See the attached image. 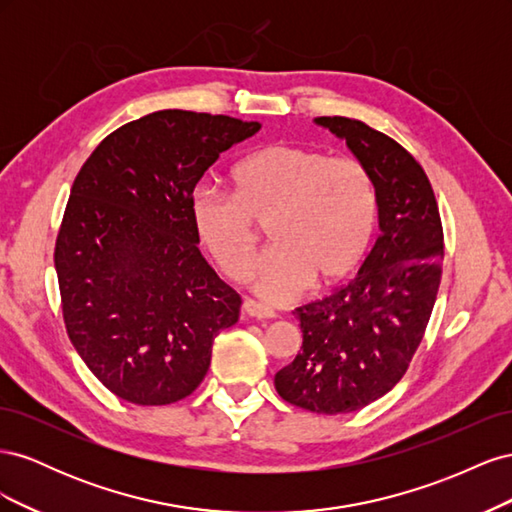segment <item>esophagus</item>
Returning <instances> with one entry per match:
<instances>
[{"label": "esophagus", "mask_w": 512, "mask_h": 512, "mask_svg": "<svg viewBox=\"0 0 512 512\" xmlns=\"http://www.w3.org/2000/svg\"><path fill=\"white\" fill-rule=\"evenodd\" d=\"M243 312L247 314V316H252V318H273L275 316V312L271 307H267V305H262V303H258V301H254V299H245L243 301Z\"/></svg>", "instance_id": "34e87169"}]
</instances>
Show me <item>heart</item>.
I'll return each mask as SVG.
<instances>
[{"mask_svg": "<svg viewBox=\"0 0 512 512\" xmlns=\"http://www.w3.org/2000/svg\"><path fill=\"white\" fill-rule=\"evenodd\" d=\"M235 194L200 185L190 215L196 235L230 280L252 269L258 226L271 250L254 269V290L286 303L309 284L327 288L359 265L376 226L378 198L369 170L314 147L273 143L232 168Z\"/></svg>", "mask_w": 512, "mask_h": 512, "instance_id": "b5f03b06", "label": "heart"}]
</instances>
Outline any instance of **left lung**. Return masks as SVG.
<instances>
[{"label":"left lung","instance_id":"8db88e82","mask_svg":"<svg viewBox=\"0 0 512 512\" xmlns=\"http://www.w3.org/2000/svg\"><path fill=\"white\" fill-rule=\"evenodd\" d=\"M344 138L376 185L380 237L359 273L294 309L303 346L275 374L288 404L316 414L369 406L404 378L440 288L444 235L436 196L410 153L359 119L316 117Z\"/></svg>","mask_w":512,"mask_h":512}]
</instances>
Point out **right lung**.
<instances>
[{
	"instance_id": "right-lung-1",
	"label": "right lung",
	"mask_w": 512,
	"mask_h": 512,
	"mask_svg": "<svg viewBox=\"0 0 512 512\" xmlns=\"http://www.w3.org/2000/svg\"><path fill=\"white\" fill-rule=\"evenodd\" d=\"M258 121L158 111L108 134L74 179L55 243L72 346L108 391L166 406L203 382L241 297L200 254L190 203Z\"/></svg>"
}]
</instances>
